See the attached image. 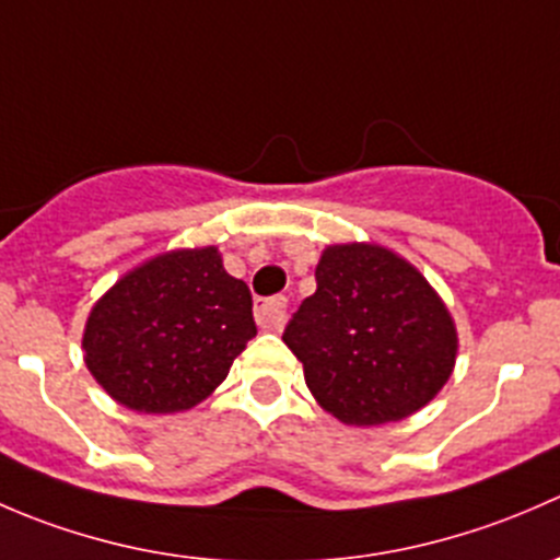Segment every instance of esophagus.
Wrapping results in <instances>:
<instances>
[{
  "mask_svg": "<svg viewBox=\"0 0 560 560\" xmlns=\"http://www.w3.org/2000/svg\"><path fill=\"white\" fill-rule=\"evenodd\" d=\"M254 319L262 330H281L287 319V298H270L254 306Z\"/></svg>",
  "mask_w": 560,
  "mask_h": 560,
  "instance_id": "34e87169",
  "label": "esophagus"
}]
</instances>
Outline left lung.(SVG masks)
I'll return each instance as SVG.
<instances>
[{
	"label": "left lung",
	"instance_id": "obj_1",
	"mask_svg": "<svg viewBox=\"0 0 560 560\" xmlns=\"http://www.w3.org/2000/svg\"><path fill=\"white\" fill-rule=\"evenodd\" d=\"M284 343L327 415L374 428L415 415L447 385L457 327L409 259L352 241L325 246L316 292L287 325Z\"/></svg>",
	"mask_w": 560,
	"mask_h": 560
}]
</instances>
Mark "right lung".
<instances>
[{"label":"right lung","mask_w":560,"mask_h":560,"mask_svg":"<svg viewBox=\"0 0 560 560\" xmlns=\"http://www.w3.org/2000/svg\"><path fill=\"white\" fill-rule=\"evenodd\" d=\"M257 336L252 292L217 246L173 248L127 270L89 312L83 360L116 404L175 415L206 400Z\"/></svg>","instance_id":"right-lung-1"}]
</instances>
